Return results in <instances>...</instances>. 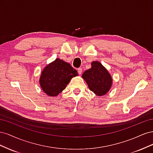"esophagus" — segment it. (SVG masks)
<instances>
[{
  "mask_svg": "<svg viewBox=\"0 0 153 153\" xmlns=\"http://www.w3.org/2000/svg\"><path fill=\"white\" fill-rule=\"evenodd\" d=\"M78 74H79V75H81L82 73V69L80 68H78Z\"/></svg>",
  "mask_w": 153,
  "mask_h": 153,
  "instance_id": "esophagus-1",
  "label": "esophagus"
}]
</instances>
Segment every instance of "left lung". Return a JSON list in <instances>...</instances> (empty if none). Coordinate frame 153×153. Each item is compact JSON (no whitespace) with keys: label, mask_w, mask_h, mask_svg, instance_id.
Instances as JSON below:
<instances>
[{"label":"left lung","mask_w":153,"mask_h":153,"mask_svg":"<svg viewBox=\"0 0 153 153\" xmlns=\"http://www.w3.org/2000/svg\"><path fill=\"white\" fill-rule=\"evenodd\" d=\"M91 69L82 75L89 89L98 96H103L110 90L112 80L108 71L98 61L92 62Z\"/></svg>","instance_id":"1"}]
</instances>
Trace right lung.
<instances>
[{
	"mask_svg": "<svg viewBox=\"0 0 153 153\" xmlns=\"http://www.w3.org/2000/svg\"><path fill=\"white\" fill-rule=\"evenodd\" d=\"M76 75L77 71L70 64L57 59L43 69L40 85L47 95L55 96L65 89L72 77Z\"/></svg>",
	"mask_w": 153,
	"mask_h": 153,
	"instance_id": "right-lung-1",
	"label": "right lung"
}]
</instances>
